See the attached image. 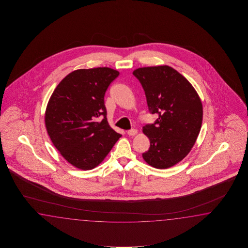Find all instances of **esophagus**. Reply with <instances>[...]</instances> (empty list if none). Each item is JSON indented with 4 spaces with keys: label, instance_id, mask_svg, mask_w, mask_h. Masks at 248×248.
I'll return each mask as SVG.
<instances>
[{
    "label": "esophagus",
    "instance_id": "1",
    "mask_svg": "<svg viewBox=\"0 0 248 248\" xmlns=\"http://www.w3.org/2000/svg\"><path fill=\"white\" fill-rule=\"evenodd\" d=\"M126 134L128 135V136H136L137 134V129H130V130H127L126 131Z\"/></svg>",
    "mask_w": 248,
    "mask_h": 248
}]
</instances>
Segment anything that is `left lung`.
Returning <instances> with one entry per match:
<instances>
[{
    "instance_id": "1",
    "label": "left lung",
    "mask_w": 248,
    "mask_h": 248,
    "mask_svg": "<svg viewBox=\"0 0 248 248\" xmlns=\"http://www.w3.org/2000/svg\"><path fill=\"white\" fill-rule=\"evenodd\" d=\"M144 90L153 124L142 127L150 148L142 158L156 169H169L190 153L201 131L203 107L192 85L169 65L142 67L133 72Z\"/></svg>"
}]
</instances>
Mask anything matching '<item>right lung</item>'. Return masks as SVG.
Returning a JSON list of instances; mask_svg holds the SVG:
<instances>
[{
	"label": "right lung",
	"instance_id": "right-lung-1",
	"mask_svg": "<svg viewBox=\"0 0 248 248\" xmlns=\"http://www.w3.org/2000/svg\"><path fill=\"white\" fill-rule=\"evenodd\" d=\"M119 74L108 67L74 71L60 81L47 103V134L60 154L77 169L98 166L122 137L107 122L105 106L106 90Z\"/></svg>",
	"mask_w": 248,
	"mask_h": 248
}]
</instances>
